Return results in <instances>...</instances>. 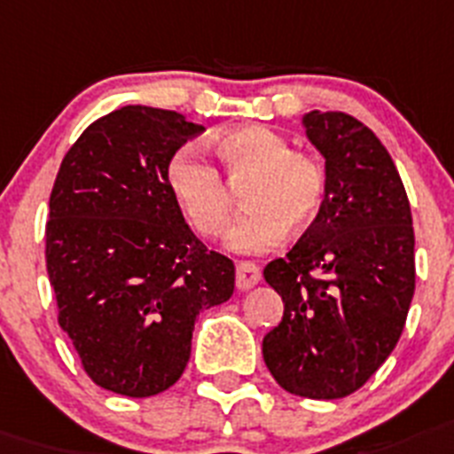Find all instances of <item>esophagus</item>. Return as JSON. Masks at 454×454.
Returning <instances> with one entry per match:
<instances>
[{
	"label": "esophagus",
	"mask_w": 454,
	"mask_h": 454,
	"mask_svg": "<svg viewBox=\"0 0 454 454\" xmlns=\"http://www.w3.org/2000/svg\"><path fill=\"white\" fill-rule=\"evenodd\" d=\"M261 281V270L254 262H239L238 272H235V286L239 291H249Z\"/></svg>",
	"instance_id": "esophagus-1"
}]
</instances>
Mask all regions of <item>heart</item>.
<instances>
[{"label": "heart", "mask_w": 454, "mask_h": 454, "mask_svg": "<svg viewBox=\"0 0 454 454\" xmlns=\"http://www.w3.org/2000/svg\"><path fill=\"white\" fill-rule=\"evenodd\" d=\"M228 184L247 186L242 203L249 209L228 233L238 254H265L284 238L286 228L304 231L325 203V170L314 156L291 152V143L268 127H239L215 138ZM170 196L203 238H216L231 219V192L219 170L193 147H182L166 168Z\"/></svg>", "instance_id": "1"}]
</instances>
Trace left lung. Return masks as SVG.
Returning a JSON list of instances; mask_svg holds the SVG:
<instances>
[{
    "instance_id": "1",
    "label": "left lung",
    "mask_w": 454,
    "mask_h": 454,
    "mask_svg": "<svg viewBox=\"0 0 454 454\" xmlns=\"http://www.w3.org/2000/svg\"><path fill=\"white\" fill-rule=\"evenodd\" d=\"M302 124L325 159V203L286 258L262 270L284 300L262 357L286 392L339 399L363 387L402 337L415 291L413 219L372 129L321 110Z\"/></svg>"
}]
</instances>
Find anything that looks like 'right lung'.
<instances>
[{
	"label": "right lung",
	"instance_id": "obj_1",
	"mask_svg": "<svg viewBox=\"0 0 454 454\" xmlns=\"http://www.w3.org/2000/svg\"><path fill=\"white\" fill-rule=\"evenodd\" d=\"M203 131L173 110L124 106L91 121L51 193L45 265L57 321L97 386L168 390L192 356L198 314L235 288L231 258L193 235L166 168Z\"/></svg>",
	"mask_w": 454,
	"mask_h": 454
}]
</instances>
